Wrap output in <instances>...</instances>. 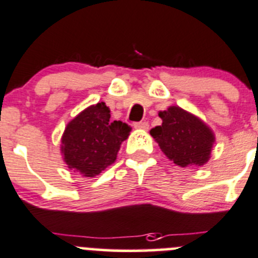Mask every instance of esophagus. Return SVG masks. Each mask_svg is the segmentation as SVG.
<instances>
[{
    "label": "esophagus",
    "mask_w": 258,
    "mask_h": 258,
    "mask_svg": "<svg viewBox=\"0 0 258 258\" xmlns=\"http://www.w3.org/2000/svg\"><path fill=\"white\" fill-rule=\"evenodd\" d=\"M135 128L137 130H149V123H147L146 121H141V122H137V123H135Z\"/></svg>",
    "instance_id": "obj_1"
}]
</instances>
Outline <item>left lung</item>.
<instances>
[{
	"label": "left lung",
	"instance_id": "left-lung-1",
	"mask_svg": "<svg viewBox=\"0 0 258 258\" xmlns=\"http://www.w3.org/2000/svg\"><path fill=\"white\" fill-rule=\"evenodd\" d=\"M161 126L150 131L161 151L181 167L203 166L211 159L214 134L194 114L176 106L159 112Z\"/></svg>",
	"mask_w": 258,
	"mask_h": 258
}]
</instances>
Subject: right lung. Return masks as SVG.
Returning a JSON list of instances; mask_svg holds the SVG:
<instances>
[{
    "label": "right lung",
    "instance_id": "obj_1",
    "mask_svg": "<svg viewBox=\"0 0 258 258\" xmlns=\"http://www.w3.org/2000/svg\"><path fill=\"white\" fill-rule=\"evenodd\" d=\"M109 112L106 103L101 102L82 111L67 124L61 154L74 172L93 177L116 161L131 127L121 121H109Z\"/></svg>",
    "mask_w": 258,
    "mask_h": 258
}]
</instances>
